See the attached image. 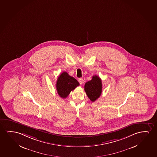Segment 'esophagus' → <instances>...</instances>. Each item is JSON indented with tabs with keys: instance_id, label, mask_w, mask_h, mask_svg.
Masks as SVG:
<instances>
[{
	"instance_id": "obj_1",
	"label": "esophagus",
	"mask_w": 157,
	"mask_h": 157,
	"mask_svg": "<svg viewBox=\"0 0 157 157\" xmlns=\"http://www.w3.org/2000/svg\"><path fill=\"white\" fill-rule=\"evenodd\" d=\"M78 82L80 83V84H82V83H83V79H82V78H78Z\"/></svg>"
}]
</instances>
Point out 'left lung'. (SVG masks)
Here are the masks:
<instances>
[{
    "instance_id": "left-lung-1",
    "label": "left lung",
    "mask_w": 157,
    "mask_h": 157,
    "mask_svg": "<svg viewBox=\"0 0 157 157\" xmlns=\"http://www.w3.org/2000/svg\"><path fill=\"white\" fill-rule=\"evenodd\" d=\"M84 90L91 101L95 102L102 94V80L97 75L93 76L92 80L86 83Z\"/></svg>"
}]
</instances>
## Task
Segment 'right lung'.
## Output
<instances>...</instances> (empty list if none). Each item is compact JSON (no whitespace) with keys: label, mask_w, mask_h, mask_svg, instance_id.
<instances>
[{"label":"right lung","mask_w":157,"mask_h":157,"mask_svg":"<svg viewBox=\"0 0 157 157\" xmlns=\"http://www.w3.org/2000/svg\"><path fill=\"white\" fill-rule=\"evenodd\" d=\"M80 85L75 78L71 77L68 74L64 71L58 77L56 83V88L58 94L62 98L68 96L71 91Z\"/></svg>","instance_id":"1"}]
</instances>
